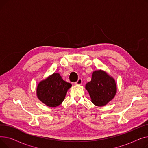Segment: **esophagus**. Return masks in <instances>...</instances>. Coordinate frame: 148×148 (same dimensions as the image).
I'll list each match as a JSON object with an SVG mask.
<instances>
[{
    "instance_id": "1",
    "label": "esophagus",
    "mask_w": 148,
    "mask_h": 148,
    "mask_svg": "<svg viewBox=\"0 0 148 148\" xmlns=\"http://www.w3.org/2000/svg\"><path fill=\"white\" fill-rule=\"evenodd\" d=\"M82 82H83V80L82 79H79V80L75 82V84H81L82 83Z\"/></svg>"
}]
</instances>
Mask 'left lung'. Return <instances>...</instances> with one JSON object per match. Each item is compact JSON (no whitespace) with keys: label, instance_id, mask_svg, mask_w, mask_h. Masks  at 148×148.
Segmentation results:
<instances>
[{"label":"left lung","instance_id":"left-lung-1","mask_svg":"<svg viewBox=\"0 0 148 148\" xmlns=\"http://www.w3.org/2000/svg\"><path fill=\"white\" fill-rule=\"evenodd\" d=\"M86 89L89 92L92 102L98 106L107 104L116 93L114 80L101 70L93 73L91 81L86 84Z\"/></svg>","mask_w":148,"mask_h":148}]
</instances>
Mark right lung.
<instances>
[{
	"label": "right lung",
	"mask_w": 148,
	"mask_h": 148,
	"mask_svg": "<svg viewBox=\"0 0 148 148\" xmlns=\"http://www.w3.org/2000/svg\"><path fill=\"white\" fill-rule=\"evenodd\" d=\"M71 84L62 79L58 73H54L39 83L37 96L40 101L49 107H55L63 101Z\"/></svg>",
	"instance_id": "1"
}]
</instances>
